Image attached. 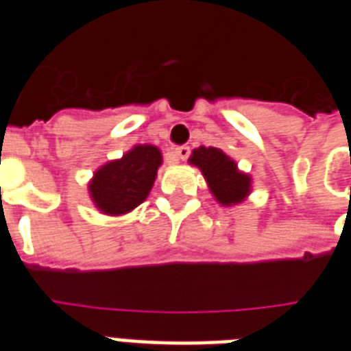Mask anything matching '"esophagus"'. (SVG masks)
<instances>
[{
  "mask_svg": "<svg viewBox=\"0 0 351 351\" xmlns=\"http://www.w3.org/2000/svg\"><path fill=\"white\" fill-rule=\"evenodd\" d=\"M176 157L182 158V160H185V158H189V155H191V148L189 146H178L175 150Z\"/></svg>",
  "mask_w": 351,
  "mask_h": 351,
  "instance_id": "34e87169",
  "label": "esophagus"
}]
</instances>
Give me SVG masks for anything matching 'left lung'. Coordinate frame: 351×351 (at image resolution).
Listing matches in <instances>:
<instances>
[{"mask_svg":"<svg viewBox=\"0 0 351 351\" xmlns=\"http://www.w3.org/2000/svg\"><path fill=\"white\" fill-rule=\"evenodd\" d=\"M189 162L199 167L213 199L221 206H234L247 199L252 191V178L240 171L237 162L221 148L199 146L189 157Z\"/></svg>","mask_w":351,"mask_h":351,"instance_id":"8db88e82","label":"left lung"}]
</instances>
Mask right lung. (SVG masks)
Here are the masks:
<instances>
[{
    "instance_id": "add662e5",
    "label": "right lung",
    "mask_w": 351,
    "mask_h": 351,
    "mask_svg": "<svg viewBox=\"0 0 351 351\" xmlns=\"http://www.w3.org/2000/svg\"><path fill=\"white\" fill-rule=\"evenodd\" d=\"M162 164V154L154 145L132 146L123 157L100 166L88 184L93 205L104 215H125L148 197Z\"/></svg>"
}]
</instances>
